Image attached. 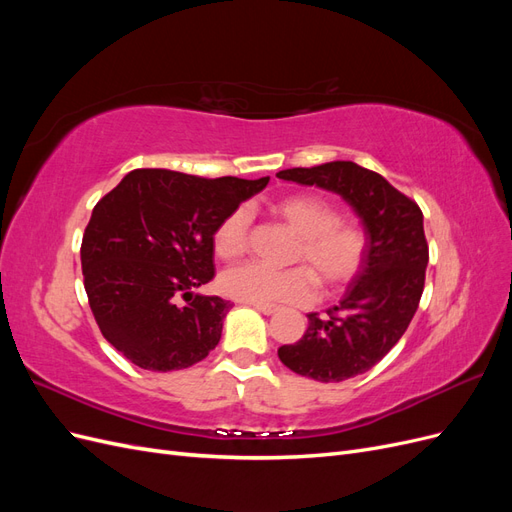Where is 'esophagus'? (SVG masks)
<instances>
[{"mask_svg": "<svg viewBox=\"0 0 512 512\" xmlns=\"http://www.w3.org/2000/svg\"><path fill=\"white\" fill-rule=\"evenodd\" d=\"M260 314H265V316H273L275 312H277V305H260V303H252Z\"/></svg>", "mask_w": 512, "mask_h": 512, "instance_id": "1", "label": "esophagus"}]
</instances>
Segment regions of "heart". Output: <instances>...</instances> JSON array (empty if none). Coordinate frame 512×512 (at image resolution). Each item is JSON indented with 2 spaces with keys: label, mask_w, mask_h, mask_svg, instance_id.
I'll list each match as a JSON object with an SVG mask.
<instances>
[{
  "label": "heart",
  "mask_w": 512,
  "mask_h": 512,
  "mask_svg": "<svg viewBox=\"0 0 512 512\" xmlns=\"http://www.w3.org/2000/svg\"><path fill=\"white\" fill-rule=\"evenodd\" d=\"M284 220L299 245L292 262L303 267L271 269L260 262L232 267L220 277V288L230 299L260 305H301L314 297L316 283L324 292L344 288L359 273L365 252V230L339 218V211L327 198L316 194H292L271 207ZM252 215L247 207L226 213L213 230V250L222 260H235L247 250V232Z\"/></svg>",
  "instance_id": "b5f03b06"
}]
</instances>
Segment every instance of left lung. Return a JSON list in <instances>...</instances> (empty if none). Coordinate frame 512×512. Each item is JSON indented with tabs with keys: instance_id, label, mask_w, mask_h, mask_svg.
Returning a JSON list of instances; mask_svg holds the SVG:
<instances>
[{
	"instance_id": "1",
	"label": "left lung",
	"mask_w": 512,
	"mask_h": 512,
	"mask_svg": "<svg viewBox=\"0 0 512 512\" xmlns=\"http://www.w3.org/2000/svg\"><path fill=\"white\" fill-rule=\"evenodd\" d=\"M277 177L339 194L367 235L365 260L342 301L327 316L307 314L305 335L277 356L294 374L318 382L365 374L406 333L421 301L429 262L423 211L382 175L354 162L288 168Z\"/></svg>"
}]
</instances>
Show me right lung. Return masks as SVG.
Masks as SVG:
<instances>
[{
    "label": "right lung",
    "instance_id": "add662e5",
    "mask_svg": "<svg viewBox=\"0 0 512 512\" xmlns=\"http://www.w3.org/2000/svg\"><path fill=\"white\" fill-rule=\"evenodd\" d=\"M267 183L166 168L123 177L94 207L81 245L85 292L106 342L149 371L203 361L232 307L196 292L215 275L213 230Z\"/></svg>",
    "mask_w": 512,
    "mask_h": 512
}]
</instances>
